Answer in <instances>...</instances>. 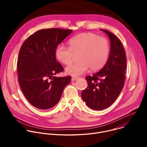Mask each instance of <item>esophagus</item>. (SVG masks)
<instances>
[{
  "label": "esophagus",
  "instance_id": "esophagus-1",
  "mask_svg": "<svg viewBox=\"0 0 147 147\" xmlns=\"http://www.w3.org/2000/svg\"><path fill=\"white\" fill-rule=\"evenodd\" d=\"M78 78V77H72L71 78V81H75V80H76Z\"/></svg>",
  "mask_w": 147,
  "mask_h": 147
}]
</instances>
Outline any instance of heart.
Wrapping results in <instances>:
<instances>
[{"label":"heart","mask_w":147,"mask_h":147,"mask_svg":"<svg viewBox=\"0 0 147 147\" xmlns=\"http://www.w3.org/2000/svg\"><path fill=\"white\" fill-rule=\"evenodd\" d=\"M69 48L59 45L55 50V56L61 63L69 65L74 55H77L78 62L66 69L67 74L79 76L88 68L91 71L102 69L108 59L110 47L108 40L92 32H83L77 35L69 41Z\"/></svg>","instance_id":"b5f03b06"}]
</instances>
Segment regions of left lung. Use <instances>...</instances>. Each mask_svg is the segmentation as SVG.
I'll return each mask as SVG.
<instances>
[{
  "label": "left lung",
  "mask_w": 147,
  "mask_h": 147,
  "mask_svg": "<svg viewBox=\"0 0 147 147\" xmlns=\"http://www.w3.org/2000/svg\"><path fill=\"white\" fill-rule=\"evenodd\" d=\"M109 37L111 51L106 65L98 72L86 77L88 87L81 92L87 105L96 111L109 107L120 95L124 85L127 60L123 46L112 32L102 30Z\"/></svg>",
  "instance_id": "obj_1"
}]
</instances>
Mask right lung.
I'll return each instance as SVG.
<instances>
[{"label":"right lung","instance_id":"obj_1","mask_svg":"<svg viewBox=\"0 0 147 147\" xmlns=\"http://www.w3.org/2000/svg\"><path fill=\"white\" fill-rule=\"evenodd\" d=\"M72 30L61 28L40 30L30 35L21 47L17 63L18 80L27 100L38 109L46 110L58 103L70 76L53 75L64 71L56 61V47Z\"/></svg>","mask_w":147,"mask_h":147}]
</instances>
